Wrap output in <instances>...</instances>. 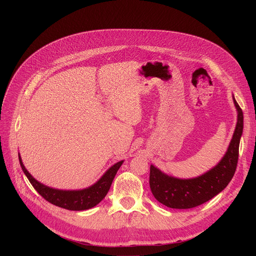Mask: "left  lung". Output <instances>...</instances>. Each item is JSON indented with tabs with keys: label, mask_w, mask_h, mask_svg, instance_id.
<instances>
[{
	"label": "left lung",
	"mask_w": 256,
	"mask_h": 256,
	"mask_svg": "<svg viewBox=\"0 0 256 256\" xmlns=\"http://www.w3.org/2000/svg\"><path fill=\"white\" fill-rule=\"evenodd\" d=\"M238 118L232 141L220 162L212 169L193 178H178L150 165V186L152 195L171 208H192L202 204L222 192L232 180L236 169L240 140L243 134L244 116L234 96Z\"/></svg>",
	"instance_id": "1"
}]
</instances>
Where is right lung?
<instances>
[{
  "instance_id": "obj_1",
  "label": "right lung",
  "mask_w": 256,
  "mask_h": 256,
  "mask_svg": "<svg viewBox=\"0 0 256 256\" xmlns=\"http://www.w3.org/2000/svg\"><path fill=\"white\" fill-rule=\"evenodd\" d=\"M18 160L24 173L34 186V189L52 204L70 210H85L98 204L106 197V193L109 192L116 173L124 163V160L115 163L102 174V176L96 182H94L88 188H85V189L60 190L54 189V188L46 186L35 180L31 176V173L26 169L20 154Z\"/></svg>"
}]
</instances>
